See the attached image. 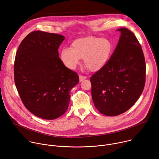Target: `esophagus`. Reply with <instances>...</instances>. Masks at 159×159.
Segmentation results:
<instances>
[{"instance_id": "esophagus-1", "label": "esophagus", "mask_w": 159, "mask_h": 159, "mask_svg": "<svg viewBox=\"0 0 159 159\" xmlns=\"http://www.w3.org/2000/svg\"><path fill=\"white\" fill-rule=\"evenodd\" d=\"M79 78H80V82L82 81H83L84 80H85V79L87 78L85 76H81V75H80Z\"/></svg>"}]
</instances>
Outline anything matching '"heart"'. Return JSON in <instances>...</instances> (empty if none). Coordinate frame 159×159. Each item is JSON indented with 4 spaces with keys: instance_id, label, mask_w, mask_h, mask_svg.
<instances>
[{
    "instance_id": "b5f03b06",
    "label": "heart",
    "mask_w": 159,
    "mask_h": 159,
    "mask_svg": "<svg viewBox=\"0 0 159 159\" xmlns=\"http://www.w3.org/2000/svg\"><path fill=\"white\" fill-rule=\"evenodd\" d=\"M113 44L107 38L87 36L76 39L70 48H64L60 59L67 68L73 69L84 59V64L90 71H97L107 62L113 50Z\"/></svg>"
}]
</instances>
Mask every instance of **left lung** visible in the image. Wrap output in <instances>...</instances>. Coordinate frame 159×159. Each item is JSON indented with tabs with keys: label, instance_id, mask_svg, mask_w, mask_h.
I'll use <instances>...</instances> for the list:
<instances>
[{
	"label": "left lung",
	"instance_id": "8db88e82",
	"mask_svg": "<svg viewBox=\"0 0 159 159\" xmlns=\"http://www.w3.org/2000/svg\"><path fill=\"white\" fill-rule=\"evenodd\" d=\"M106 64L90 78L95 107L106 116H117L138 100L145 84L146 64L141 46L126 28Z\"/></svg>",
	"mask_w": 159,
	"mask_h": 159
}]
</instances>
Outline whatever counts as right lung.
I'll return each instance as SVG.
<instances>
[{
	"instance_id": "obj_1",
	"label": "right lung",
	"mask_w": 159,
	"mask_h": 159,
	"mask_svg": "<svg viewBox=\"0 0 159 159\" xmlns=\"http://www.w3.org/2000/svg\"><path fill=\"white\" fill-rule=\"evenodd\" d=\"M62 35L42 31L28 34L16 53V87L25 107L36 116L54 120L69 107L70 90L79 82L76 72L58 57Z\"/></svg>"
}]
</instances>
